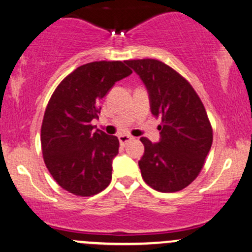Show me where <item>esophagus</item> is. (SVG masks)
Listing matches in <instances>:
<instances>
[{
  "label": "esophagus",
  "mask_w": 252,
  "mask_h": 252,
  "mask_svg": "<svg viewBox=\"0 0 252 252\" xmlns=\"http://www.w3.org/2000/svg\"><path fill=\"white\" fill-rule=\"evenodd\" d=\"M118 140H119V142H121V145H126V144H128L130 140H133V137L129 136V135H126V134H121L118 136Z\"/></svg>",
  "instance_id": "1"
}]
</instances>
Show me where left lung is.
Wrapping results in <instances>:
<instances>
[{"instance_id": "left-lung-1", "label": "left lung", "mask_w": 252, "mask_h": 252, "mask_svg": "<svg viewBox=\"0 0 252 252\" xmlns=\"http://www.w3.org/2000/svg\"><path fill=\"white\" fill-rule=\"evenodd\" d=\"M146 87L153 116L161 117L159 142L141 137L139 160L145 182L159 192L187 187L202 170L213 144V129L203 102L180 73L159 60H128Z\"/></svg>"}]
</instances>
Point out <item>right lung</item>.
Here are the masks:
<instances>
[{"label":"right lung","mask_w":252,"mask_h":252,"mask_svg":"<svg viewBox=\"0 0 252 252\" xmlns=\"http://www.w3.org/2000/svg\"><path fill=\"white\" fill-rule=\"evenodd\" d=\"M131 75L122 62L82 65L58 86L44 112L41 144L44 163L63 189L81 197L101 192L112 179L117 136L94 130L99 102L116 82Z\"/></svg>","instance_id":"1"}]
</instances>
